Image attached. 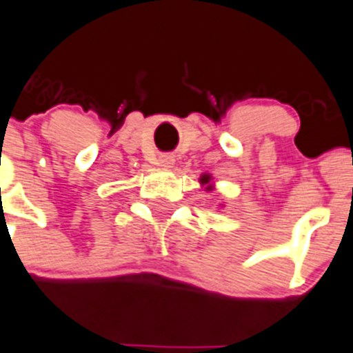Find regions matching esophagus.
<instances>
[{"label":"esophagus","mask_w":353,"mask_h":353,"mask_svg":"<svg viewBox=\"0 0 353 353\" xmlns=\"http://www.w3.org/2000/svg\"><path fill=\"white\" fill-rule=\"evenodd\" d=\"M158 165L163 168H172V165H174V158L168 156V154H163V156H159Z\"/></svg>","instance_id":"esophagus-1"}]
</instances>
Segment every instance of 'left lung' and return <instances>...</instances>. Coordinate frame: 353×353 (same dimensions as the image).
<instances>
[{
  "mask_svg": "<svg viewBox=\"0 0 353 353\" xmlns=\"http://www.w3.org/2000/svg\"><path fill=\"white\" fill-rule=\"evenodd\" d=\"M199 183L203 186H206L204 190H208V192L215 190V183L212 181V174H203V176H201V179H199Z\"/></svg>",
  "mask_w": 353,
  "mask_h": 353,
  "instance_id": "obj_1",
  "label": "left lung"
}]
</instances>
